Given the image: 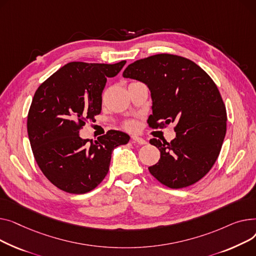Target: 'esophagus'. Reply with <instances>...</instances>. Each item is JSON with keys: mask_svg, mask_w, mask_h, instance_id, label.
Returning <instances> with one entry per match:
<instances>
[{"mask_svg": "<svg viewBox=\"0 0 256 256\" xmlns=\"http://www.w3.org/2000/svg\"><path fill=\"white\" fill-rule=\"evenodd\" d=\"M131 140H132L133 142H136V144H146V142L144 138H140L138 136H135V135L131 138Z\"/></svg>", "mask_w": 256, "mask_h": 256, "instance_id": "obj_1", "label": "esophagus"}]
</instances>
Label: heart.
<instances>
[{"mask_svg":"<svg viewBox=\"0 0 256 256\" xmlns=\"http://www.w3.org/2000/svg\"><path fill=\"white\" fill-rule=\"evenodd\" d=\"M123 127L128 131H133L138 128V122L135 120H128V121L123 123Z\"/></svg>","mask_w":256,"mask_h":256,"instance_id":"heart-1","label":"heart"}]
</instances>
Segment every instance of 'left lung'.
Instances as JSON below:
<instances>
[{"label": "left lung", "mask_w": 256, "mask_h": 256, "mask_svg": "<svg viewBox=\"0 0 256 256\" xmlns=\"http://www.w3.org/2000/svg\"><path fill=\"white\" fill-rule=\"evenodd\" d=\"M123 76L151 90L150 128L174 124L176 136L170 142L150 140L160 151L150 174L172 189L198 182L213 168L226 133V108L214 80L191 60L170 54L138 60Z\"/></svg>", "instance_id": "obj_1"}]
</instances>
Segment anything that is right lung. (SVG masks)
<instances>
[{"label":"right lung","mask_w":256,"mask_h":256,"mask_svg":"<svg viewBox=\"0 0 256 256\" xmlns=\"http://www.w3.org/2000/svg\"><path fill=\"white\" fill-rule=\"evenodd\" d=\"M125 64L71 62L36 90L28 114V140L39 168L58 189L72 194L95 189L108 172L112 150L129 142V135L118 130L95 142L80 136L101 112L108 78Z\"/></svg>","instance_id":"1"}]
</instances>
